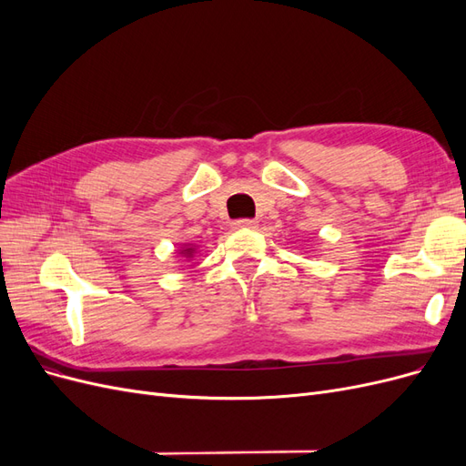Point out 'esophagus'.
<instances>
[{"instance_id":"obj_1","label":"esophagus","mask_w":466,"mask_h":466,"mask_svg":"<svg viewBox=\"0 0 466 466\" xmlns=\"http://www.w3.org/2000/svg\"><path fill=\"white\" fill-rule=\"evenodd\" d=\"M235 228H238V229H257L258 223L255 219H237Z\"/></svg>"}]
</instances>
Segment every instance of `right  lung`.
Instances as JSON below:
<instances>
[{
	"label": "right lung",
	"mask_w": 466,
	"mask_h": 466,
	"mask_svg": "<svg viewBox=\"0 0 466 466\" xmlns=\"http://www.w3.org/2000/svg\"><path fill=\"white\" fill-rule=\"evenodd\" d=\"M180 255H185V257H192V255H194V247H187V248H182V250H180Z\"/></svg>",
	"instance_id": "obj_1"
}]
</instances>
